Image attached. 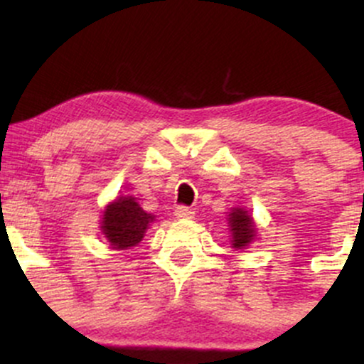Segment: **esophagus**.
<instances>
[{"label":"esophagus","instance_id":"obj_1","mask_svg":"<svg viewBox=\"0 0 364 364\" xmlns=\"http://www.w3.org/2000/svg\"><path fill=\"white\" fill-rule=\"evenodd\" d=\"M174 215H176L178 219H193L195 212H193V208H190L186 205H178L176 210H174Z\"/></svg>","mask_w":364,"mask_h":364}]
</instances>
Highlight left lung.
<instances>
[{"mask_svg":"<svg viewBox=\"0 0 364 364\" xmlns=\"http://www.w3.org/2000/svg\"><path fill=\"white\" fill-rule=\"evenodd\" d=\"M229 225H231V245L232 248H246L257 236L252 215L243 208H235L229 214Z\"/></svg>","mask_w":364,"mask_h":364,"instance_id":"obj_1","label":"left lung"}]
</instances>
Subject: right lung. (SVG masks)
Segmentation results:
<instances>
[{
	"label": "right lung",
	"mask_w": 364,
	"mask_h": 364,
	"mask_svg": "<svg viewBox=\"0 0 364 364\" xmlns=\"http://www.w3.org/2000/svg\"><path fill=\"white\" fill-rule=\"evenodd\" d=\"M154 220L133 196H119L104 210L101 229L112 248L128 250L140 243Z\"/></svg>",
	"instance_id": "add662e5"
}]
</instances>
